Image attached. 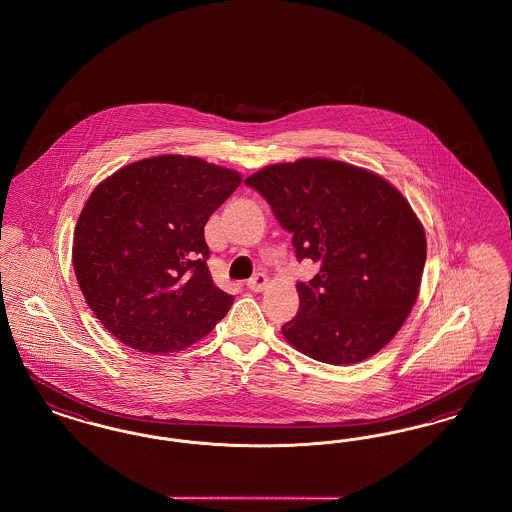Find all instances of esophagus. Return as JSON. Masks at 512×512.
I'll use <instances>...</instances> for the list:
<instances>
[{"instance_id": "obj_1", "label": "esophagus", "mask_w": 512, "mask_h": 512, "mask_svg": "<svg viewBox=\"0 0 512 512\" xmlns=\"http://www.w3.org/2000/svg\"><path fill=\"white\" fill-rule=\"evenodd\" d=\"M267 284L268 276L267 274H263V272H257V274H253V278L247 280V288H249L251 292H263V290L267 288Z\"/></svg>"}]
</instances>
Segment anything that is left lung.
<instances>
[{"label": "left lung", "instance_id": "left-lung-1", "mask_svg": "<svg viewBox=\"0 0 512 512\" xmlns=\"http://www.w3.org/2000/svg\"><path fill=\"white\" fill-rule=\"evenodd\" d=\"M292 234L297 261L320 270L297 282L299 311L282 326L303 355L353 365L378 353L413 309L426 234L388 180L332 159L270 165L245 178Z\"/></svg>", "mask_w": 512, "mask_h": 512}]
</instances>
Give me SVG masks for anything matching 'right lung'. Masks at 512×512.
<instances>
[{
    "label": "right lung",
    "mask_w": 512,
    "mask_h": 512,
    "mask_svg": "<svg viewBox=\"0 0 512 512\" xmlns=\"http://www.w3.org/2000/svg\"><path fill=\"white\" fill-rule=\"evenodd\" d=\"M242 176L197 157L159 155L105 178L73 240L78 286L101 324L142 353H172L207 336L234 297L207 267L203 228Z\"/></svg>",
    "instance_id": "obj_1"
}]
</instances>
